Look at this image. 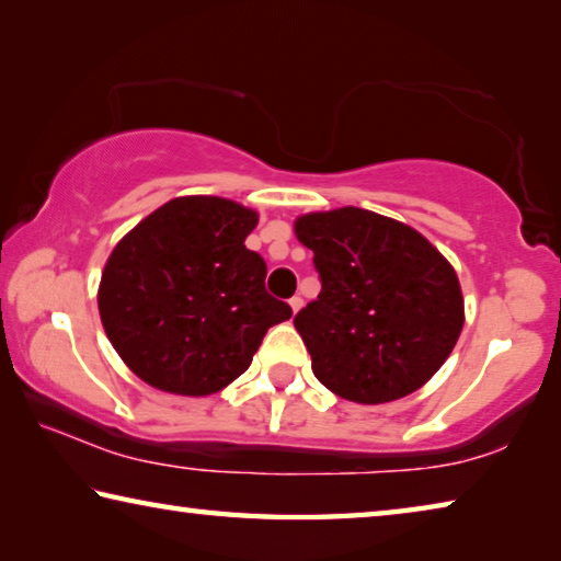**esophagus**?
Masks as SVG:
<instances>
[{
	"instance_id": "obj_1",
	"label": "esophagus",
	"mask_w": 561,
	"mask_h": 561,
	"mask_svg": "<svg viewBox=\"0 0 561 561\" xmlns=\"http://www.w3.org/2000/svg\"><path fill=\"white\" fill-rule=\"evenodd\" d=\"M289 307H291L294 314H297V311L304 307V299H301V297H291V299H289Z\"/></svg>"
}]
</instances>
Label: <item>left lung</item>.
Wrapping results in <instances>:
<instances>
[{
	"instance_id": "1",
	"label": "left lung",
	"mask_w": 561,
	"mask_h": 561,
	"mask_svg": "<svg viewBox=\"0 0 561 561\" xmlns=\"http://www.w3.org/2000/svg\"><path fill=\"white\" fill-rule=\"evenodd\" d=\"M294 232L321 277L294 317L319 381L366 405L428 383L465 324L453 264L413 227L360 207L301 215Z\"/></svg>"
}]
</instances>
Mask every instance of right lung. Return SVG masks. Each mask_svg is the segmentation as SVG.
Returning a JSON list of instances; mask_svg holds the SVG:
<instances>
[{
  "mask_svg": "<svg viewBox=\"0 0 561 561\" xmlns=\"http://www.w3.org/2000/svg\"><path fill=\"white\" fill-rule=\"evenodd\" d=\"M257 220L225 197H173L113 247L99 284L101 324L148 386L222 391L250 368L267 329L291 317L264 289L267 264L244 247Z\"/></svg>",
  "mask_w": 561,
  "mask_h": 561,
  "instance_id": "1",
  "label": "right lung"
}]
</instances>
